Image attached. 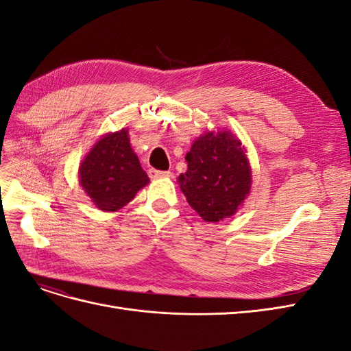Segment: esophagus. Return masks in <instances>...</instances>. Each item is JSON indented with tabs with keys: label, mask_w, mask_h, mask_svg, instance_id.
I'll list each match as a JSON object with an SVG mask.
<instances>
[{
	"label": "esophagus",
	"mask_w": 351,
	"mask_h": 351,
	"mask_svg": "<svg viewBox=\"0 0 351 351\" xmlns=\"http://www.w3.org/2000/svg\"><path fill=\"white\" fill-rule=\"evenodd\" d=\"M147 174H149L151 178H164V177L171 176L169 171H159V169H155V168H151L149 171H147Z\"/></svg>",
	"instance_id": "esophagus-1"
}]
</instances>
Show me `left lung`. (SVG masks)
<instances>
[{
	"mask_svg": "<svg viewBox=\"0 0 351 351\" xmlns=\"http://www.w3.org/2000/svg\"><path fill=\"white\" fill-rule=\"evenodd\" d=\"M178 184L189 205L206 222L236 214L249 195L252 176L241 143L228 132L205 133L186 156Z\"/></svg>",
	"mask_w": 351,
	"mask_h": 351,
	"instance_id": "1",
	"label": "left lung"
}]
</instances>
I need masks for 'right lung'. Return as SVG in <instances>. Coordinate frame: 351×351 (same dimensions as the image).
Listing matches in <instances>:
<instances>
[{
  "label": "right lung",
  "mask_w": 351,
  "mask_h": 351,
  "mask_svg": "<svg viewBox=\"0 0 351 351\" xmlns=\"http://www.w3.org/2000/svg\"><path fill=\"white\" fill-rule=\"evenodd\" d=\"M80 184L102 210H117L149 183L133 152L127 130L107 134L97 142L79 168Z\"/></svg>",
  "instance_id": "right-lung-1"
}]
</instances>
